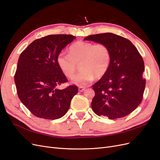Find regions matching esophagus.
<instances>
[{
	"instance_id": "obj_1",
	"label": "esophagus",
	"mask_w": 160,
	"mask_h": 160,
	"mask_svg": "<svg viewBox=\"0 0 160 160\" xmlns=\"http://www.w3.org/2000/svg\"><path fill=\"white\" fill-rule=\"evenodd\" d=\"M78 89H79V92H83L85 90V87H83V86H79L78 88Z\"/></svg>"
}]
</instances>
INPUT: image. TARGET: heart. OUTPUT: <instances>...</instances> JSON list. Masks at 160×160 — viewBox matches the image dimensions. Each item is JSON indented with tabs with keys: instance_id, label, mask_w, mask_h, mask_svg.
Listing matches in <instances>:
<instances>
[{
	"instance_id": "1",
	"label": "heart",
	"mask_w": 160,
	"mask_h": 160,
	"mask_svg": "<svg viewBox=\"0 0 160 160\" xmlns=\"http://www.w3.org/2000/svg\"><path fill=\"white\" fill-rule=\"evenodd\" d=\"M111 61V51L107 45L82 41L69 47V55L61 52L56 59L62 74L70 79L73 77L77 65L80 64L81 71L72 79L74 83L79 85L91 83L95 77L100 79L103 77L109 70Z\"/></svg>"
}]
</instances>
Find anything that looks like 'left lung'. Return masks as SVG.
I'll list each match as a JSON object with an SVG mask.
<instances>
[{"label": "left lung", "mask_w": 160, "mask_h": 160, "mask_svg": "<svg viewBox=\"0 0 160 160\" xmlns=\"http://www.w3.org/2000/svg\"><path fill=\"white\" fill-rule=\"evenodd\" d=\"M84 40L106 44L111 55L107 73L92 86L95 93L92 109L109 119L129 115L142 102L146 87L142 56L129 40L113 33L92 35Z\"/></svg>", "instance_id": "8db88e82"}]
</instances>
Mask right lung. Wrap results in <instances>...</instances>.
<instances>
[{
    "instance_id": "add662e5",
    "label": "right lung",
    "mask_w": 160,
    "mask_h": 160,
    "mask_svg": "<svg viewBox=\"0 0 160 160\" xmlns=\"http://www.w3.org/2000/svg\"><path fill=\"white\" fill-rule=\"evenodd\" d=\"M76 37L53 35L38 38L21 54L14 75L19 99L37 118L57 119L69 110L78 88L59 86L67 81L57 64L59 52Z\"/></svg>"
}]
</instances>
